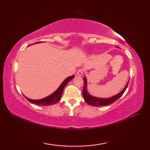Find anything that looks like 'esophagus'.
Masks as SVG:
<instances>
[{
  "label": "esophagus",
  "mask_w": 150,
  "mask_h": 150,
  "mask_svg": "<svg viewBox=\"0 0 150 150\" xmlns=\"http://www.w3.org/2000/svg\"><path fill=\"white\" fill-rule=\"evenodd\" d=\"M83 72H84V70H83V69H78V71H77V75H80V76H81V75H83Z\"/></svg>",
  "instance_id": "34e87169"
}]
</instances>
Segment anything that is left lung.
<instances>
[{"label":"left lung","instance_id":"8db88e82","mask_svg":"<svg viewBox=\"0 0 150 150\" xmlns=\"http://www.w3.org/2000/svg\"><path fill=\"white\" fill-rule=\"evenodd\" d=\"M116 47H118V46ZM83 81H84V87H83V98H84V100H85V102L88 104V105L94 106H106L115 103V101L117 100L118 98L123 95L124 93L125 92V91L127 87H128V83H129L128 81V83L126 84L125 88H124L120 93H119L116 95L108 98H96V97H95V96H91L87 93V89H86V87H87V80H86L85 77L83 78Z\"/></svg>","mask_w":150,"mask_h":150}]
</instances>
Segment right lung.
<instances>
[{
  "instance_id": "right-lung-1",
  "label": "right lung",
  "mask_w": 150,
  "mask_h": 150,
  "mask_svg": "<svg viewBox=\"0 0 150 150\" xmlns=\"http://www.w3.org/2000/svg\"><path fill=\"white\" fill-rule=\"evenodd\" d=\"M36 43H40V42H36ZM73 77H74V75L70 76V77H67L64 81H63V82L62 83V85L59 86V87L58 88L54 93H52V95H50V96H47V97L42 98V99L32 100V99H30V98H27L26 96H25V97H26V99L28 100L29 102L34 104V105H36L50 106V105H55V104H56L59 102L61 98H62L63 89H64V88L66 86V85H67V83H69Z\"/></svg>"
}]
</instances>
